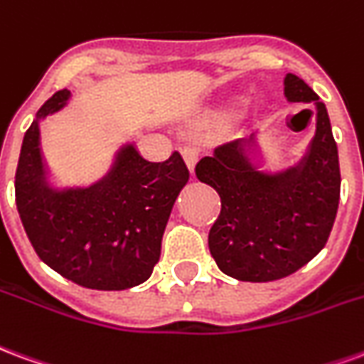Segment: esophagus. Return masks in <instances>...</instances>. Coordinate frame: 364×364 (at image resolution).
Instances as JSON below:
<instances>
[{"instance_id":"esophagus-1","label":"esophagus","mask_w":364,"mask_h":364,"mask_svg":"<svg viewBox=\"0 0 364 364\" xmlns=\"http://www.w3.org/2000/svg\"><path fill=\"white\" fill-rule=\"evenodd\" d=\"M182 156H184V163L188 166L190 174H196V166H198V161H200V151L196 149H184L182 151Z\"/></svg>"}]
</instances>
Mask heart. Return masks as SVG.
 I'll list each match as a JSON object with an SVG mask.
<instances>
[{
  "instance_id": "obj_1",
  "label": "heart",
  "mask_w": 364,
  "mask_h": 364,
  "mask_svg": "<svg viewBox=\"0 0 364 364\" xmlns=\"http://www.w3.org/2000/svg\"><path fill=\"white\" fill-rule=\"evenodd\" d=\"M238 102H240V97L227 98L219 106H215L211 110H205L201 116H198V124L200 126H219V124H225L235 114V108L238 106ZM262 106L264 105L259 102L258 108H262Z\"/></svg>"
}]
</instances>
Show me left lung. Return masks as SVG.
Segmentation results:
<instances>
[{
  "label": "left lung",
  "mask_w": 364,
  "mask_h": 364,
  "mask_svg": "<svg viewBox=\"0 0 364 364\" xmlns=\"http://www.w3.org/2000/svg\"><path fill=\"white\" fill-rule=\"evenodd\" d=\"M283 92L289 102L314 105L316 114L314 137L296 163L264 171L259 143L235 141L196 166L198 178L221 198L209 252L238 281L266 283L306 266L328 242L338 213L341 174L326 105L293 73L283 79Z\"/></svg>",
  "instance_id": "1"
}]
</instances>
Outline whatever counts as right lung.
<instances>
[{
  "label": "right lung",
  "instance_id": "right-lung-1",
  "mask_svg": "<svg viewBox=\"0 0 364 364\" xmlns=\"http://www.w3.org/2000/svg\"><path fill=\"white\" fill-rule=\"evenodd\" d=\"M68 89L48 98L21 145L15 201L38 258L77 285L124 291L141 285L161 258L174 201L190 180L184 159H143L124 141L110 168L85 186H60L42 153L41 124L70 102Z\"/></svg>",
  "mask_w": 364,
  "mask_h": 364
}]
</instances>
